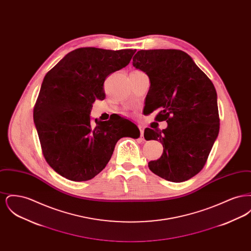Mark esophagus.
Listing matches in <instances>:
<instances>
[{
    "mask_svg": "<svg viewBox=\"0 0 251 251\" xmlns=\"http://www.w3.org/2000/svg\"><path fill=\"white\" fill-rule=\"evenodd\" d=\"M139 130H140V132H141V138L143 139L144 136V127L143 126H139Z\"/></svg>",
    "mask_w": 251,
    "mask_h": 251,
    "instance_id": "esophagus-1",
    "label": "esophagus"
}]
</instances>
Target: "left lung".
Returning a JSON list of instances; mask_svg holds the SVG:
<instances>
[{
	"instance_id": "1",
	"label": "left lung",
	"mask_w": 251,
	"mask_h": 251,
	"mask_svg": "<svg viewBox=\"0 0 251 251\" xmlns=\"http://www.w3.org/2000/svg\"><path fill=\"white\" fill-rule=\"evenodd\" d=\"M132 66L145 72L151 86L148 114L160 109L156 120H167L161 131L147 128L146 140L160 141L164 152L149 163L157 176L173 182L191 179L202 169L219 132L217 95L207 75L179 50H141Z\"/></svg>"
}]
</instances>
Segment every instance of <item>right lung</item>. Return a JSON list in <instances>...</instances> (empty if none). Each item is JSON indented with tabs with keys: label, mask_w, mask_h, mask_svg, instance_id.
<instances>
[{
	"label": "right lung",
	"mask_w": 251,
	"mask_h": 251,
	"mask_svg": "<svg viewBox=\"0 0 251 251\" xmlns=\"http://www.w3.org/2000/svg\"><path fill=\"white\" fill-rule=\"evenodd\" d=\"M136 50L76 49L46 74L34 108V122L47 163L73 181L93 179L111 159L120 138H138L124 118L91 124L92 103L105 98L109 74L125 68ZM129 121V120H128Z\"/></svg>",
	"instance_id": "1"
}]
</instances>
